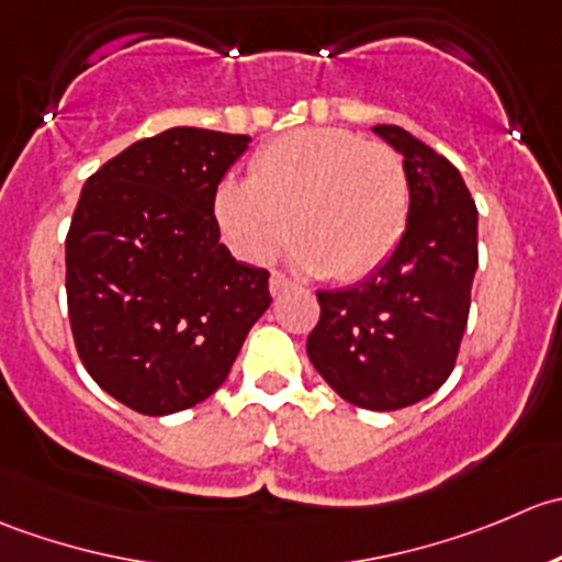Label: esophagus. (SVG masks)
Masks as SVG:
<instances>
[{
  "instance_id": "34e87169",
  "label": "esophagus",
  "mask_w": 562,
  "mask_h": 562,
  "mask_svg": "<svg viewBox=\"0 0 562 562\" xmlns=\"http://www.w3.org/2000/svg\"><path fill=\"white\" fill-rule=\"evenodd\" d=\"M292 286H294V283L289 281L283 273L270 276V292H273V297H279V294H283V292H286V289H292Z\"/></svg>"
}]
</instances>
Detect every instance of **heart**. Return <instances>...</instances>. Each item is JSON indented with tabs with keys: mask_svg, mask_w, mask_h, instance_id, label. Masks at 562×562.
<instances>
[{
	"mask_svg": "<svg viewBox=\"0 0 562 562\" xmlns=\"http://www.w3.org/2000/svg\"><path fill=\"white\" fill-rule=\"evenodd\" d=\"M213 215L246 262H270L294 229L300 270L355 281L374 273L407 229V169L396 149L358 133L294 131L254 155L248 180L221 182Z\"/></svg>",
	"mask_w": 562,
	"mask_h": 562,
	"instance_id": "heart-1",
	"label": "heart"
}]
</instances>
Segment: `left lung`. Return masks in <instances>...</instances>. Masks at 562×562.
<instances>
[{"mask_svg": "<svg viewBox=\"0 0 562 562\" xmlns=\"http://www.w3.org/2000/svg\"><path fill=\"white\" fill-rule=\"evenodd\" d=\"M371 131L402 153L409 218L396 251L366 281L322 289L308 360L363 409L424 402L451 376L477 270V210L457 166L398 125Z\"/></svg>", "mask_w": 562, "mask_h": 562, "instance_id": "1", "label": "left lung"}]
</instances>
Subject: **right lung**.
<instances>
[{"label": "right lung", "mask_w": 562, "mask_h": 562, "mask_svg": "<svg viewBox=\"0 0 562 562\" xmlns=\"http://www.w3.org/2000/svg\"><path fill=\"white\" fill-rule=\"evenodd\" d=\"M248 142L169 127L85 182L65 240L70 330L92 380L136 413H180L218 391L273 300L268 270L237 262L213 215Z\"/></svg>", "instance_id": "add662e5"}]
</instances>
